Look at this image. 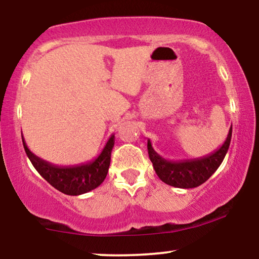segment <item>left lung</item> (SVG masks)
Masks as SVG:
<instances>
[{"instance_id": "1", "label": "left lung", "mask_w": 259, "mask_h": 259, "mask_svg": "<svg viewBox=\"0 0 259 259\" xmlns=\"http://www.w3.org/2000/svg\"><path fill=\"white\" fill-rule=\"evenodd\" d=\"M231 136H232V125L222 147L206 156L192 158V160H165L154 150L150 140H148V154L157 177L164 184L178 188H194L207 181L222 164L229 150Z\"/></svg>"}]
</instances>
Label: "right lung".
I'll use <instances>...</instances> for the list:
<instances>
[{"mask_svg":"<svg viewBox=\"0 0 259 259\" xmlns=\"http://www.w3.org/2000/svg\"><path fill=\"white\" fill-rule=\"evenodd\" d=\"M22 143L34 168L48 184L64 194L80 195L97 188L106 178L111 151L115 146V135L112 134L110 136L101 154L95 160L74 165H57L45 161L29 150L23 136Z\"/></svg>","mask_w":259,"mask_h":259,"instance_id":"add662e5","label":"right lung"}]
</instances>
